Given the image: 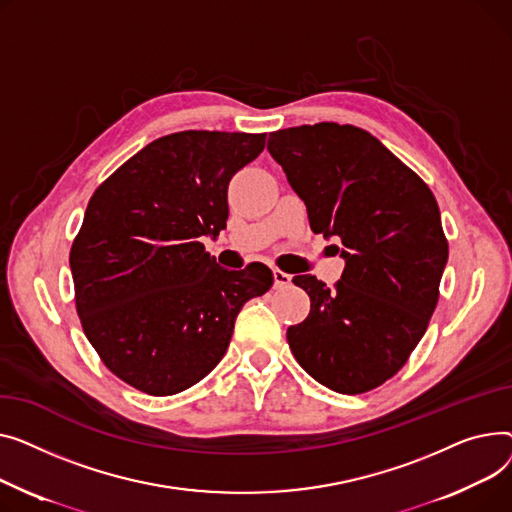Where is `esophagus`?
<instances>
[{"mask_svg": "<svg viewBox=\"0 0 512 512\" xmlns=\"http://www.w3.org/2000/svg\"><path fill=\"white\" fill-rule=\"evenodd\" d=\"M273 277H275V287H287V285H291V275L283 273L281 268H275V270H273Z\"/></svg>", "mask_w": 512, "mask_h": 512, "instance_id": "1", "label": "esophagus"}]
</instances>
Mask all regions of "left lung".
I'll return each mask as SVG.
<instances>
[{"label":"left lung","instance_id":"1","mask_svg":"<svg viewBox=\"0 0 512 512\" xmlns=\"http://www.w3.org/2000/svg\"><path fill=\"white\" fill-rule=\"evenodd\" d=\"M268 153L306 202L312 231L337 235L345 258L333 289L293 277L310 314L287 328L289 347L326 388L368 393L407 364L436 310L448 260L438 202L378 138L349 124L273 132Z\"/></svg>","mask_w":512,"mask_h":512}]
</instances>
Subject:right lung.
I'll return each instance as SVG.
<instances>
[{
	"instance_id": "1",
	"label": "right lung",
	"mask_w": 512,
	"mask_h": 512,
	"mask_svg": "<svg viewBox=\"0 0 512 512\" xmlns=\"http://www.w3.org/2000/svg\"><path fill=\"white\" fill-rule=\"evenodd\" d=\"M266 134L186 130L146 144L90 196L70 250L82 330L119 380L153 397L200 382L248 299L273 285L252 262L225 270L202 235L225 229L231 177Z\"/></svg>"
}]
</instances>
